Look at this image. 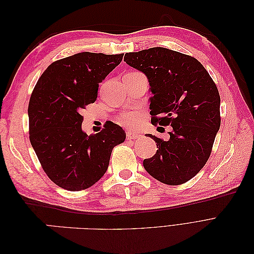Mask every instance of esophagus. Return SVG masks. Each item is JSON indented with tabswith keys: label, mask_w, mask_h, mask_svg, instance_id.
<instances>
[{
	"label": "esophagus",
	"mask_w": 254,
	"mask_h": 254,
	"mask_svg": "<svg viewBox=\"0 0 254 254\" xmlns=\"http://www.w3.org/2000/svg\"><path fill=\"white\" fill-rule=\"evenodd\" d=\"M126 136H127L128 140H135V139H139L140 133L134 132V131H127Z\"/></svg>",
	"instance_id": "34e87169"
}]
</instances>
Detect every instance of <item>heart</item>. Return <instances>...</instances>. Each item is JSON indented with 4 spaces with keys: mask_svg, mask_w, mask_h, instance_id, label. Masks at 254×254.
<instances>
[{
    "mask_svg": "<svg viewBox=\"0 0 254 254\" xmlns=\"http://www.w3.org/2000/svg\"><path fill=\"white\" fill-rule=\"evenodd\" d=\"M142 114L136 111H129L121 115L120 123L126 127H135L141 122Z\"/></svg>",
    "mask_w": 254,
    "mask_h": 254,
    "instance_id": "b5f03b06",
    "label": "heart"
}]
</instances>
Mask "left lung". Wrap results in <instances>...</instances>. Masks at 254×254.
I'll use <instances>...</instances> for the list:
<instances>
[{
    "instance_id": "obj_1",
    "label": "left lung",
    "mask_w": 254,
    "mask_h": 254,
    "mask_svg": "<svg viewBox=\"0 0 254 254\" xmlns=\"http://www.w3.org/2000/svg\"><path fill=\"white\" fill-rule=\"evenodd\" d=\"M124 61L148 79L152 124L173 127L167 141L147 134L158 150L144 168L170 186L189 181L206 163L220 127L216 84L197 59L165 48L127 53Z\"/></svg>"
}]
</instances>
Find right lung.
<instances>
[{"instance_id": "obj_1", "label": "right lung", "mask_w": 254, "mask_h": 254, "mask_svg": "<svg viewBox=\"0 0 254 254\" xmlns=\"http://www.w3.org/2000/svg\"><path fill=\"white\" fill-rule=\"evenodd\" d=\"M123 54L82 52L53 63L43 72L28 105L29 140L49 178L67 190H81L107 172L114 146L126 133L110 122L101 132L81 129L80 111L97 98L101 83Z\"/></svg>"}]
</instances>
